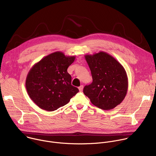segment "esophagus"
I'll return each instance as SVG.
<instances>
[{
  "label": "esophagus",
  "instance_id": "1",
  "mask_svg": "<svg viewBox=\"0 0 156 156\" xmlns=\"http://www.w3.org/2000/svg\"><path fill=\"white\" fill-rule=\"evenodd\" d=\"M78 89H79V90L80 91H83V85H81L79 87H78Z\"/></svg>",
  "mask_w": 156,
  "mask_h": 156
}]
</instances>
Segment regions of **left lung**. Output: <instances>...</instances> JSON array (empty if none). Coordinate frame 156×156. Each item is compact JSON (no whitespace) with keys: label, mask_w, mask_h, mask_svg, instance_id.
<instances>
[{"label":"left lung","mask_w":156,"mask_h":156,"mask_svg":"<svg viewBox=\"0 0 156 156\" xmlns=\"http://www.w3.org/2000/svg\"><path fill=\"white\" fill-rule=\"evenodd\" d=\"M93 82L83 89L84 94L95 106L110 110L120 104L126 96L128 78L123 66L104 52L86 55Z\"/></svg>","instance_id":"obj_1"}]
</instances>
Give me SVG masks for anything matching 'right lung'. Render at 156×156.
Masks as SVG:
<instances>
[{
  "instance_id": "1",
  "label": "right lung",
  "mask_w": 156,
  "mask_h": 156,
  "mask_svg": "<svg viewBox=\"0 0 156 156\" xmlns=\"http://www.w3.org/2000/svg\"><path fill=\"white\" fill-rule=\"evenodd\" d=\"M75 59V56L55 52L44 57L31 69L26 88L30 98L39 107L55 110L68 104L78 93V89L72 85V77L67 72Z\"/></svg>"
}]
</instances>
